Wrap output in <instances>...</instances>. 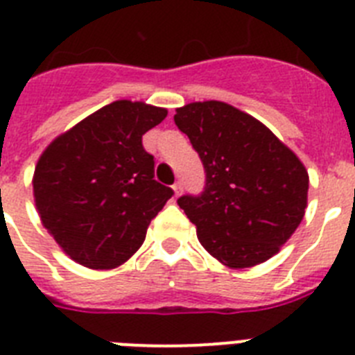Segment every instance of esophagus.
Here are the masks:
<instances>
[{
    "label": "esophagus",
    "instance_id": "esophagus-1",
    "mask_svg": "<svg viewBox=\"0 0 355 355\" xmlns=\"http://www.w3.org/2000/svg\"><path fill=\"white\" fill-rule=\"evenodd\" d=\"M172 190H174L175 198H178V196H181V192H183V183H181V181L174 183V184H172Z\"/></svg>",
    "mask_w": 355,
    "mask_h": 355
}]
</instances>
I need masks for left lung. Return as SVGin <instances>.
Returning <instances> with one entry per match:
<instances>
[{
    "label": "left lung",
    "mask_w": 355,
    "mask_h": 355,
    "mask_svg": "<svg viewBox=\"0 0 355 355\" xmlns=\"http://www.w3.org/2000/svg\"><path fill=\"white\" fill-rule=\"evenodd\" d=\"M207 172L198 198L178 199L201 246L232 269L277 255L307 208L309 174L284 141L251 114L219 100L175 109Z\"/></svg>",
    "instance_id": "1"
}]
</instances>
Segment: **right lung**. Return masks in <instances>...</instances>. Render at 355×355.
Wrapping results in <instances>:
<instances>
[{"label":"right lung","instance_id":"1","mask_svg":"<svg viewBox=\"0 0 355 355\" xmlns=\"http://www.w3.org/2000/svg\"><path fill=\"white\" fill-rule=\"evenodd\" d=\"M165 116V107L116 100L42 150L32 180L35 208L42 226L80 266H122L172 198V189L154 180V157L141 145V136Z\"/></svg>","mask_w":355,"mask_h":355}]
</instances>
